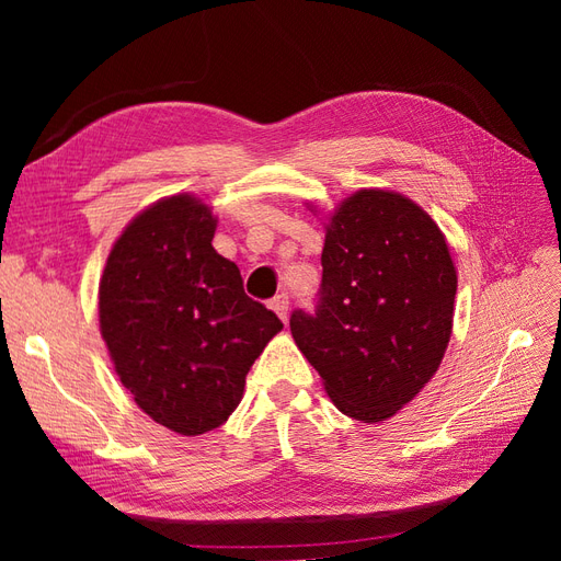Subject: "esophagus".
<instances>
[{"label": "esophagus", "mask_w": 561, "mask_h": 561, "mask_svg": "<svg viewBox=\"0 0 561 561\" xmlns=\"http://www.w3.org/2000/svg\"><path fill=\"white\" fill-rule=\"evenodd\" d=\"M271 309L280 316V320H287V311H290V297H287V293H280L271 299Z\"/></svg>", "instance_id": "obj_1"}]
</instances>
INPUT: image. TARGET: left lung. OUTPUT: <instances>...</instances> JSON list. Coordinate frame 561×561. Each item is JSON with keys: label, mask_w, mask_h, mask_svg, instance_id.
<instances>
[{"label": "left lung", "mask_w": 561, "mask_h": 561, "mask_svg": "<svg viewBox=\"0 0 561 561\" xmlns=\"http://www.w3.org/2000/svg\"><path fill=\"white\" fill-rule=\"evenodd\" d=\"M316 311H293L295 344L351 419L379 423L437 371L449 344L456 268L428 213L360 190L332 215Z\"/></svg>", "instance_id": "1"}]
</instances>
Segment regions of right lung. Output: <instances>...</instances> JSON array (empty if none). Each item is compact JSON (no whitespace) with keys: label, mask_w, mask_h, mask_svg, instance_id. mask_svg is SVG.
Returning <instances> with one entry per match:
<instances>
[{"label":"right lung","mask_w":561,"mask_h":561,"mask_svg":"<svg viewBox=\"0 0 561 561\" xmlns=\"http://www.w3.org/2000/svg\"><path fill=\"white\" fill-rule=\"evenodd\" d=\"M217 219L190 194L140 213L100 278V332L140 410L180 435L219 428L280 318L213 248Z\"/></svg>","instance_id":"right-lung-1"}]
</instances>
